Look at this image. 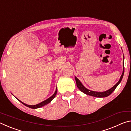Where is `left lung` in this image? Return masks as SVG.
<instances>
[{
    "instance_id": "8db88e82",
    "label": "left lung",
    "mask_w": 131,
    "mask_h": 131,
    "mask_svg": "<svg viewBox=\"0 0 131 131\" xmlns=\"http://www.w3.org/2000/svg\"><path fill=\"white\" fill-rule=\"evenodd\" d=\"M124 74V62H123V73H122V74H121L119 81L117 82V83L115 84V85L112 88H111L110 89L106 91H104V92H97V91H94L88 90L87 88H85V87H84V86L81 83V81H80L76 76H75V80H76V81L77 87H78L79 89L80 90L81 92H83V93H84V94H85L86 95H90V96H94V97H104L108 96V95H110L114 91L115 89L116 88V87L118 85V84L121 83L122 79H123Z\"/></svg>"
}]
</instances>
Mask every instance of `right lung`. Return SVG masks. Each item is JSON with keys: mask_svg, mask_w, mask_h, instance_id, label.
Wrapping results in <instances>:
<instances>
[{"mask_svg": "<svg viewBox=\"0 0 131 131\" xmlns=\"http://www.w3.org/2000/svg\"><path fill=\"white\" fill-rule=\"evenodd\" d=\"M57 88H56V90H55L54 94H53L51 96H50V97H49V98H48V99H46V100L44 101H43V102H41V103H38V104H37V105H27V104L24 103V102H21V101H19L18 99L17 98V97H16V98H17V99H18V100L19 102H21L22 103H23V105H24L26 106H27V107H29V108H35H35H37L43 107V106H45V105H47V104H48V103H49L50 102H51V101H52V99H54V97H55V95H57Z\"/></svg>", "mask_w": 131, "mask_h": 131, "instance_id": "right-lung-1", "label": "right lung"}]
</instances>
